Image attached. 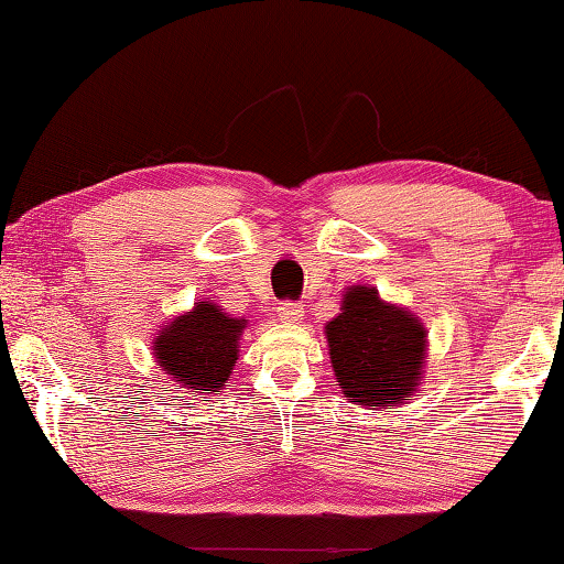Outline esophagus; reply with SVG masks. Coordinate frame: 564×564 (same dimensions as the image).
Returning <instances> with one entry per match:
<instances>
[{
  "mask_svg": "<svg viewBox=\"0 0 564 564\" xmlns=\"http://www.w3.org/2000/svg\"><path fill=\"white\" fill-rule=\"evenodd\" d=\"M279 318L285 323H299L303 318V305L301 303H281L279 305Z\"/></svg>",
  "mask_w": 564,
  "mask_h": 564,
  "instance_id": "obj_1",
  "label": "esophagus"
}]
</instances>
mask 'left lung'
<instances>
[{
	"instance_id": "left-lung-1",
	"label": "left lung",
	"mask_w": 564,
	"mask_h": 564,
	"mask_svg": "<svg viewBox=\"0 0 564 564\" xmlns=\"http://www.w3.org/2000/svg\"><path fill=\"white\" fill-rule=\"evenodd\" d=\"M336 383L350 403L386 408L410 400L423 378L427 333L413 313L370 285H350L326 326Z\"/></svg>"
}]
</instances>
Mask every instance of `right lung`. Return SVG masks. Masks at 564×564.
Listing matches in <instances>:
<instances>
[{
  "label": "right lung",
  "mask_w": 564,
  "mask_h": 564,
  "mask_svg": "<svg viewBox=\"0 0 564 564\" xmlns=\"http://www.w3.org/2000/svg\"><path fill=\"white\" fill-rule=\"evenodd\" d=\"M243 328V318L226 316L221 305L212 301H198L156 333L151 350L161 370L188 388V393H221L238 360Z\"/></svg>",
  "instance_id": "obj_1"
}]
</instances>
